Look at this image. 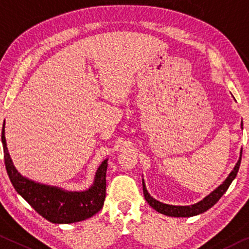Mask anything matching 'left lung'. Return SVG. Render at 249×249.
<instances>
[{
    "label": "left lung",
    "instance_id": "8db88e82",
    "mask_svg": "<svg viewBox=\"0 0 249 249\" xmlns=\"http://www.w3.org/2000/svg\"><path fill=\"white\" fill-rule=\"evenodd\" d=\"M240 125H242V129H243V121L242 124H240ZM242 154H243V149H240L238 161L236 162L234 169L231 171V174L227 176V178L225 179L223 183H220L217 188L213 189L212 193L207 195L205 198H202L200 201L196 202V204L189 205V206H175V205H169V204H163V202L157 200L154 197L150 196V194H149L147 190L146 183H144V180L142 179V189H143L144 199L147 200L148 204L150 205L156 212L163 213V215L166 216H170V217H193V216L199 215V213L207 212V210L209 208H212L213 206L220 199L221 196L226 193L228 187L231 186L232 180L236 178L237 173H238L239 170L240 161H242Z\"/></svg>",
    "mask_w": 249,
    "mask_h": 249
}]
</instances>
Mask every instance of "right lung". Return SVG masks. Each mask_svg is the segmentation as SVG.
<instances>
[{
    "mask_svg": "<svg viewBox=\"0 0 249 249\" xmlns=\"http://www.w3.org/2000/svg\"><path fill=\"white\" fill-rule=\"evenodd\" d=\"M2 144L5 168L14 189L23 199L50 223L72 224L95 215L102 208L106 198V175L108 159H105L95 171L92 185L86 190L72 191L58 186L34 181L15 168L7 150L5 121L2 128Z\"/></svg>",
    "mask_w": 249,
    "mask_h": 249,
    "instance_id": "right-lung-1",
    "label": "right lung"
}]
</instances>
